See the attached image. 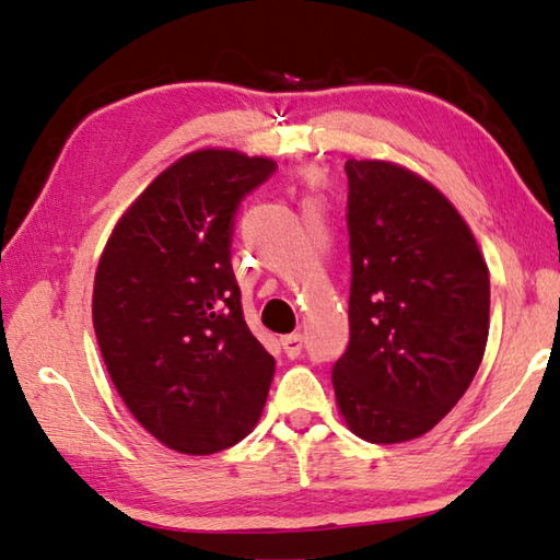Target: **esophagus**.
<instances>
[{
	"label": "esophagus",
	"mask_w": 560,
	"mask_h": 560,
	"mask_svg": "<svg viewBox=\"0 0 560 560\" xmlns=\"http://www.w3.org/2000/svg\"><path fill=\"white\" fill-rule=\"evenodd\" d=\"M282 349H285V354L290 359H298L300 351H302V335H288L282 337Z\"/></svg>",
	"instance_id": "34e87169"
}]
</instances>
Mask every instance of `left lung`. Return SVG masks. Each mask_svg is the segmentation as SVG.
<instances>
[{"instance_id":"obj_1","label":"left lung","mask_w":560,"mask_h":560,"mask_svg":"<svg viewBox=\"0 0 560 560\" xmlns=\"http://www.w3.org/2000/svg\"><path fill=\"white\" fill-rule=\"evenodd\" d=\"M351 339L335 371L339 416L396 445L433 430L482 364L489 270L453 201L408 166L349 160Z\"/></svg>"}]
</instances>
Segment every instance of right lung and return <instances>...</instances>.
<instances>
[{
    "label": "right lung",
    "mask_w": 560,
    "mask_h": 560,
    "mask_svg": "<svg viewBox=\"0 0 560 560\" xmlns=\"http://www.w3.org/2000/svg\"><path fill=\"white\" fill-rule=\"evenodd\" d=\"M270 156L189 152L115 223L93 282V327L117 394L147 433L213 455L260 420L275 359L250 335L231 268L233 213Z\"/></svg>",
    "instance_id": "add662e5"
}]
</instances>
